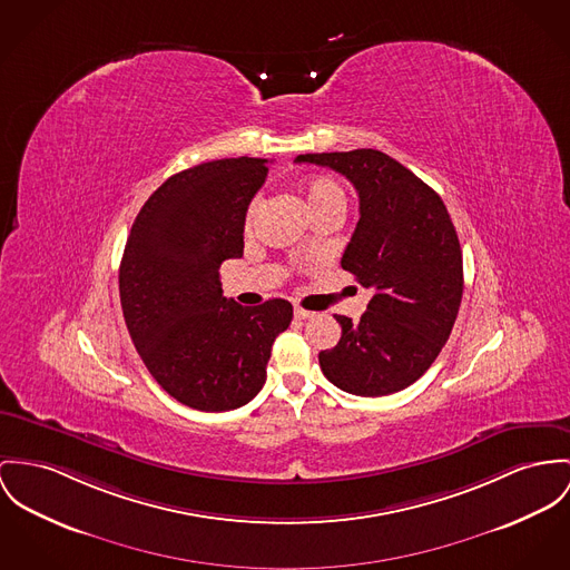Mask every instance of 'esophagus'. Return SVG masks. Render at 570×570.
I'll use <instances>...</instances> for the list:
<instances>
[{
  "label": "esophagus",
  "instance_id": "34e87169",
  "mask_svg": "<svg viewBox=\"0 0 570 570\" xmlns=\"http://www.w3.org/2000/svg\"><path fill=\"white\" fill-rule=\"evenodd\" d=\"M309 316H314V312H309V309H304V307H295V318L304 321V318H309Z\"/></svg>",
  "mask_w": 570,
  "mask_h": 570
}]
</instances>
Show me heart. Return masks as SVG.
<instances>
[{
  "mask_svg": "<svg viewBox=\"0 0 570 570\" xmlns=\"http://www.w3.org/2000/svg\"><path fill=\"white\" fill-rule=\"evenodd\" d=\"M304 197H306L309 213L321 210V208H330V206L341 208V210L345 208V193H343V188L338 186V181H334L332 177H309L306 184H304ZM258 206H261V199L256 197V199L249 204L247 215H245V225H247V227L252 225V220L256 217Z\"/></svg>",
  "mask_w": 570,
  "mask_h": 570,
  "instance_id": "b5f03b06",
  "label": "heart"
}]
</instances>
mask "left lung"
I'll list each match as a JSON object with an SVG mask.
<instances>
[{
  "label": "left lung",
  "instance_id": "1",
  "mask_svg": "<svg viewBox=\"0 0 570 570\" xmlns=\"http://www.w3.org/2000/svg\"><path fill=\"white\" fill-rule=\"evenodd\" d=\"M295 163L347 177L360 220L343 268L373 291L343 336L318 353L323 375L345 393L384 396L414 384L444 347L464 291L462 249L439 193L377 149L302 154Z\"/></svg>",
  "mask_w": 570,
  "mask_h": 570
}]
</instances>
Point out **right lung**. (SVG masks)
I'll return each mask as SVG.
<instances>
[{
    "mask_svg": "<svg viewBox=\"0 0 570 570\" xmlns=\"http://www.w3.org/2000/svg\"><path fill=\"white\" fill-rule=\"evenodd\" d=\"M264 158H223L169 177L134 219L119 266L131 343L154 380L179 403L225 412L249 403L266 380L275 338L293 306L225 299L220 264L243 256L249 202Z\"/></svg>",
    "mask_w": 570,
    "mask_h": 570,
    "instance_id": "1",
    "label": "right lung"
}]
</instances>
